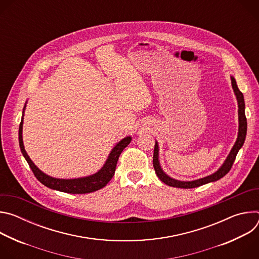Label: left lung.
Segmentation results:
<instances>
[{"mask_svg":"<svg viewBox=\"0 0 259 259\" xmlns=\"http://www.w3.org/2000/svg\"><path fill=\"white\" fill-rule=\"evenodd\" d=\"M231 81H232V88L234 90L237 102H238V121H239V128H238V137L237 140L232 147V150L230 154L228 155L227 159L223 163L215 172H213L210 175H207L205 177L195 179V180H178L175 179L171 176H169L161 167L160 164V158H159V143L156 140L155 144V151H154V158H153V164L154 168L156 171L157 176L160 178L161 181L166 183L169 187L173 188H180V189H193V188H198L203 186V184L209 183V182H214L219 180L220 178H223L228 172L231 170L236 156L238 152L241 150V147L243 146L247 134V120L245 116V101H244V95L243 93L239 90L237 82L234 78V76H231Z\"/></svg>","mask_w":259,"mask_h":259,"instance_id":"left-lung-1","label":"left lung"}]
</instances>
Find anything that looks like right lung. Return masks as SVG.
<instances>
[{"mask_svg": "<svg viewBox=\"0 0 259 259\" xmlns=\"http://www.w3.org/2000/svg\"><path fill=\"white\" fill-rule=\"evenodd\" d=\"M26 103L24 104L21 122L19 125V131H18V139H19V146L20 151L28 163L30 169L32 170L34 176L36 177L41 183H43L45 187L63 192L68 194H88L95 191H98L102 188H104L108 181L112 179V177L115 174L116 166L119 160V157L125 147L131 142L132 137L126 136L123 139H121L114 147L113 150L107 156V159L105 160L103 166L95 173L84 176V177H78V178H56L52 177L45 172H43L41 169H39L34 165V163L31 161L29 156L27 155L24 145H23V139H22V128H23V117H24V110L26 107Z\"/></svg>", "mask_w": 259, "mask_h": 259, "instance_id": "1", "label": "right lung"}]
</instances>
